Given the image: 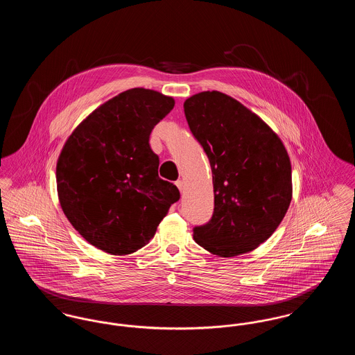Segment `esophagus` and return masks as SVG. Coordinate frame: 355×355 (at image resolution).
Instances as JSON below:
<instances>
[{
  "instance_id": "esophagus-1",
  "label": "esophagus",
  "mask_w": 355,
  "mask_h": 355,
  "mask_svg": "<svg viewBox=\"0 0 355 355\" xmlns=\"http://www.w3.org/2000/svg\"><path fill=\"white\" fill-rule=\"evenodd\" d=\"M175 185H177V187H178L181 191H182V190H184V187H185V184H184V181H182V180H178V181L175 182Z\"/></svg>"
}]
</instances>
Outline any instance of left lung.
<instances>
[{"mask_svg":"<svg viewBox=\"0 0 355 355\" xmlns=\"http://www.w3.org/2000/svg\"><path fill=\"white\" fill-rule=\"evenodd\" d=\"M184 109L210 161L214 187L213 217L194 227L193 238L223 258L249 253L270 238L291 202L286 148L263 119L225 93H197Z\"/></svg>","mask_w":355,"mask_h":355,"instance_id":"1","label":"left lung"}]
</instances>
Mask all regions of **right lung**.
Listing matches in <instances>:
<instances>
[{
  "mask_svg": "<svg viewBox=\"0 0 355 355\" xmlns=\"http://www.w3.org/2000/svg\"><path fill=\"white\" fill-rule=\"evenodd\" d=\"M174 98L135 87L102 103L69 135L57 159L60 205L71 226L105 253L133 254L149 243L177 186L158 177L149 137Z\"/></svg>",
  "mask_w": 355,
  "mask_h": 355,
  "instance_id": "right-lung-1",
  "label": "right lung"
}]
</instances>
